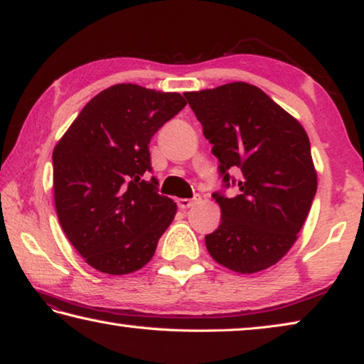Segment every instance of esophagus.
I'll use <instances>...</instances> for the list:
<instances>
[{"label": "esophagus", "mask_w": 364, "mask_h": 364, "mask_svg": "<svg viewBox=\"0 0 364 364\" xmlns=\"http://www.w3.org/2000/svg\"><path fill=\"white\" fill-rule=\"evenodd\" d=\"M200 199V196L199 194H196L193 199H178L176 200V204H178V207L181 208V210H186V208H189V207H193L197 200Z\"/></svg>", "instance_id": "1"}]
</instances>
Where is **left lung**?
I'll use <instances>...</instances> for the list:
<instances>
[{"instance_id":"1","label":"left lung","mask_w":364,"mask_h":364,"mask_svg":"<svg viewBox=\"0 0 364 364\" xmlns=\"http://www.w3.org/2000/svg\"><path fill=\"white\" fill-rule=\"evenodd\" d=\"M213 144L223 189L212 197L221 223L205 236L215 262L242 274L279 262L297 239L316 194L304 127L254 85L236 82L184 93ZM230 171H239L234 178ZM238 188L228 198L224 189Z\"/></svg>"}]
</instances>
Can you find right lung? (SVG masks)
<instances>
[{"label": "right lung", "instance_id": "1", "mask_svg": "<svg viewBox=\"0 0 364 364\" xmlns=\"http://www.w3.org/2000/svg\"><path fill=\"white\" fill-rule=\"evenodd\" d=\"M186 106L178 93L110 86L78 114L53 152L54 202L65 236L107 274L151 260L176 204L151 180V138Z\"/></svg>", "mask_w": 364, "mask_h": 364}]
</instances>
